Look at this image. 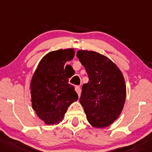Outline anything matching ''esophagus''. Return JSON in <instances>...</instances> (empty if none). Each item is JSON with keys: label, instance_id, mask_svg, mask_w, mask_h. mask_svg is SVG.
I'll list each match as a JSON object with an SVG mask.
<instances>
[{"label": "esophagus", "instance_id": "obj_1", "mask_svg": "<svg viewBox=\"0 0 152 152\" xmlns=\"http://www.w3.org/2000/svg\"><path fill=\"white\" fill-rule=\"evenodd\" d=\"M75 90H76V93H78V96H81V92H82L80 87H79V86H76V87H75Z\"/></svg>", "mask_w": 152, "mask_h": 152}]
</instances>
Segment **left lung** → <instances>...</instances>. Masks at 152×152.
<instances>
[{"label":"left lung","mask_w":152,"mask_h":152,"mask_svg":"<svg viewBox=\"0 0 152 152\" xmlns=\"http://www.w3.org/2000/svg\"><path fill=\"white\" fill-rule=\"evenodd\" d=\"M76 56L89 77L79 99L87 121L96 128L108 126L118 118L125 103L123 74L114 62L97 52L80 50Z\"/></svg>","instance_id":"8db88e82"}]
</instances>
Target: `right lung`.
Masks as SVG:
<instances>
[{
    "label": "right lung",
    "instance_id": "obj_1",
    "mask_svg": "<svg viewBox=\"0 0 152 152\" xmlns=\"http://www.w3.org/2000/svg\"><path fill=\"white\" fill-rule=\"evenodd\" d=\"M73 48L49 52L39 62L30 89L32 107L38 117L47 125L59 124L68 107L78 100L74 87L68 83L65 64L73 59Z\"/></svg>",
    "mask_w": 152,
    "mask_h": 152
}]
</instances>
